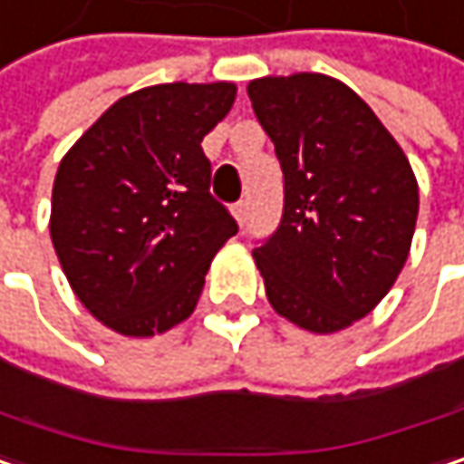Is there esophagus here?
Masks as SVG:
<instances>
[{"label": "esophagus", "mask_w": 464, "mask_h": 464, "mask_svg": "<svg viewBox=\"0 0 464 464\" xmlns=\"http://www.w3.org/2000/svg\"><path fill=\"white\" fill-rule=\"evenodd\" d=\"M232 213H235V218H237V224L243 227L246 221H248V203L246 200H240V203L232 205Z\"/></svg>", "instance_id": "obj_1"}]
</instances>
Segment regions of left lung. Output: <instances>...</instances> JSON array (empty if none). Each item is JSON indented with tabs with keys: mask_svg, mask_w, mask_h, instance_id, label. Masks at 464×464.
Wrapping results in <instances>:
<instances>
[{
	"mask_svg": "<svg viewBox=\"0 0 464 464\" xmlns=\"http://www.w3.org/2000/svg\"><path fill=\"white\" fill-rule=\"evenodd\" d=\"M283 168V218L254 248L272 310L313 334L366 318L409 259L420 187L372 106L325 74L248 82Z\"/></svg>",
	"mask_w": 464,
	"mask_h": 464,
	"instance_id": "8db88e82",
	"label": "left lung"
}]
</instances>
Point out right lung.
Instances as JSON below:
<instances>
[{
  "instance_id": "right-lung-1",
  "label": "right lung",
  "mask_w": 464,
  "mask_h": 464,
  "mask_svg": "<svg viewBox=\"0 0 464 464\" xmlns=\"http://www.w3.org/2000/svg\"><path fill=\"white\" fill-rule=\"evenodd\" d=\"M235 92L232 82L136 90L61 160L53 248L77 299L111 331L154 336L189 318L210 261L237 232L210 195L200 146Z\"/></svg>"
}]
</instances>
